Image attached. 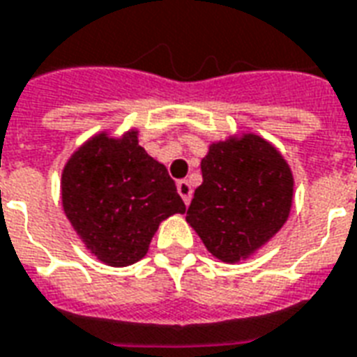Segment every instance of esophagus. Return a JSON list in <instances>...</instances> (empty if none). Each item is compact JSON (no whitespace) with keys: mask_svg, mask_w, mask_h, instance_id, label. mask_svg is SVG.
<instances>
[{"mask_svg":"<svg viewBox=\"0 0 357 357\" xmlns=\"http://www.w3.org/2000/svg\"><path fill=\"white\" fill-rule=\"evenodd\" d=\"M178 192H179V197L183 199V202H185V204H189V202H191L192 189H191V183H189L187 179H181V181H178Z\"/></svg>","mask_w":357,"mask_h":357,"instance_id":"34e87169","label":"esophagus"}]
</instances>
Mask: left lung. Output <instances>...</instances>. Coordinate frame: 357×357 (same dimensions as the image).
I'll return each mask as SVG.
<instances>
[{
    "label": "left lung",
    "instance_id": "left-lung-1",
    "mask_svg": "<svg viewBox=\"0 0 357 357\" xmlns=\"http://www.w3.org/2000/svg\"><path fill=\"white\" fill-rule=\"evenodd\" d=\"M200 170L202 185L195 191L187 223L219 261L248 259L289 218L291 168L271 142L242 134L210 145Z\"/></svg>",
    "mask_w": 357,
    "mask_h": 357
}]
</instances>
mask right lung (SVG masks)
Listing matches in <instances>:
<instances>
[{
    "label": "right lung",
    "instance_id": "right-lung-1",
    "mask_svg": "<svg viewBox=\"0 0 357 357\" xmlns=\"http://www.w3.org/2000/svg\"><path fill=\"white\" fill-rule=\"evenodd\" d=\"M60 187L71 227L109 266L142 259L160 221L185 212L166 166L138 144V130L92 136L66 162Z\"/></svg>",
    "mask_w": 357,
    "mask_h": 357
}]
</instances>
